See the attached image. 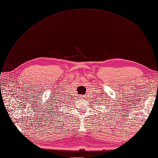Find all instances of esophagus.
Wrapping results in <instances>:
<instances>
[{
  "instance_id": "34e87169",
  "label": "esophagus",
  "mask_w": 158,
  "mask_h": 158,
  "mask_svg": "<svg viewBox=\"0 0 158 158\" xmlns=\"http://www.w3.org/2000/svg\"><path fill=\"white\" fill-rule=\"evenodd\" d=\"M81 97V99H85V98H84V96H83V97Z\"/></svg>"
}]
</instances>
